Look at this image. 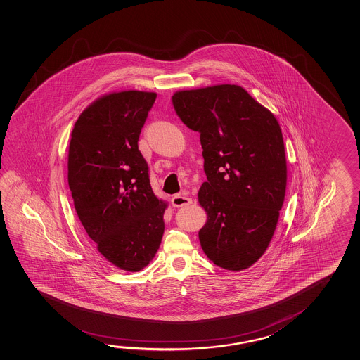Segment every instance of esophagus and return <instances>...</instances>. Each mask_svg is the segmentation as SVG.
<instances>
[{"instance_id":"34e87169","label":"esophagus","mask_w":360,"mask_h":360,"mask_svg":"<svg viewBox=\"0 0 360 360\" xmlns=\"http://www.w3.org/2000/svg\"><path fill=\"white\" fill-rule=\"evenodd\" d=\"M191 203H192V200L186 195H177L172 198V206L177 207V208L178 207L188 206Z\"/></svg>"}]
</instances>
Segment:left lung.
<instances>
[{"label":"left lung","instance_id":"8db88e82","mask_svg":"<svg viewBox=\"0 0 360 360\" xmlns=\"http://www.w3.org/2000/svg\"><path fill=\"white\" fill-rule=\"evenodd\" d=\"M172 104L200 133L207 182L198 192L207 222L200 230L207 257L231 271L264 255L286 191V158L276 118L237 85L177 91Z\"/></svg>","mask_w":360,"mask_h":360}]
</instances>
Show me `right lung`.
<instances>
[{
  "label": "right lung",
  "mask_w": 360,
  "mask_h": 360,
  "mask_svg": "<svg viewBox=\"0 0 360 360\" xmlns=\"http://www.w3.org/2000/svg\"><path fill=\"white\" fill-rule=\"evenodd\" d=\"M155 98L136 90L105 95L71 133L68 181L77 217L98 251L125 271L146 267L165 232L167 205L154 195L138 149Z\"/></svg>",
  "instance_id": "add662e5"
}]
</instances>
